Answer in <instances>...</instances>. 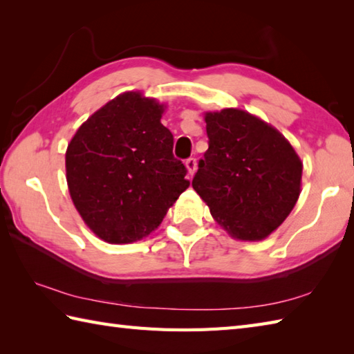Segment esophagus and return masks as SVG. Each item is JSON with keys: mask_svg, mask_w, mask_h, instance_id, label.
<instances>
[{"mask_svg": "<svg viewBox=\"0 0 354 354\" xmlns=\"http://www.w3.org/2000/svg\"><path fill=\"white\" fill-rule=\"evenodd\" d=\"M196 165H198L196 158H189V160L185 161V167H187V170H189L190 176L194 175V171H196Z\"/></svg>", "mask_w": 354, "mask_h": 354, "instance_id": "obj_1", "label": "esophagus"}]
</instances>
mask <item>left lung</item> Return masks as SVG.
Wrapping results in <instances>:
<instances>
[{"label": "left lung", "mask_w": 354, "mask_h": 354, "mask_svg": "<svg viewBox=\"0 0 354 354\" xmlns=\"http://www.w3.org/2000/svg\"><path fill=\"white\" fill-rule=\"evenodd\" d=\"M208 150L192 185L239 240H263L295 207L303 162L275 127L242 109L207 112Z\"/></svg>", "instance_id": "1"}]
</instances>
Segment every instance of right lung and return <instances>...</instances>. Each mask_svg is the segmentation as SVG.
Returning a JSON list of instances; mask_svg holds the SVG:
<instances>
[{
  "label": "right lung",
  "mask_w": 354,
  "mask_h": 354,
  "mask_svg": "<svg viewBox=\"0 0 354 354\" xmlns=\"http://www.w3.org/2000/svg\"><path fill=\"white\" fill-rule=\"evenodd\" d=\"M162 104L140 91L117 95L89 117L65 155L74 207L95 236L131 243L160 227L190 183L173 156Z\"/></svg>",
  "instance_id": "1"
}]
</instances>
